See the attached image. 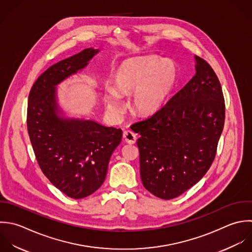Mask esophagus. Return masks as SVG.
Returning <instances> with one entry per match:
<instances>
[{
    "label": "esophagus",
    "mask_w": 252,
    "mask_h": 252,
    "mask_svg": "<svg viewBox=\"0 0 252 252\" xmlns=\"http://www.w3.org/2000/svg\"><path fill=\"white\" fill-rule=\"evenodd\" d=\"M123 137L125 139V141L128 144H134L135 141H136V136L135 134L131 131V130H126L124 131V134H123Z\"/></svg>",
    "instance_id": "34e87169"
}]
</instances>
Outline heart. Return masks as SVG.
<instances>
[{"mask_svg": "<svg viewBox=\"0 0 252 252\" xmlns=\"http://www.w3.org/2000/svg\"><path fill=\"white\" fill-rule=\"evenodd\" d=\"M179 75L177 63L171 59L156 56L126 60L114 75V87L107 85L104 97L108 110L119 115L124 106L120 95L132 93L131 108L141 116H151L160 111L172 94Z\"/></svg>", "mask_w": 252, "mask_h": 252, "instance_id": "b5f03b06", "label": "heart"}]
</instances>
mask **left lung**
I'll use <instances>...</instances> for the list:
<instances>
[{
	"label": "left lung",
	"mask_w": 252,
	"mask_h": 252,
	"mask_svg": "<svg viewBox=\"0 0 252 252\" xmlns=\"http://www.w3.org/2000/svg\"><path fill=\"white\" fill-rule=\"evenodd\" d=\"M195 75L151 117L133 124L140 177L155 196L176 198L197 184L212 165L225 123L221 83L195 56Z\"/></svg>",
	"instance_id": "1"
}]
</instances>
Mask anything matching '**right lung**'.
<instances>
[{
  "label": "right lung",
  "mask_w": 252,
  "mask_h": 252,
  "mask_svg": "<svg viewBox=\"0 0 252 252\" xmlns=\"http://www.w3.org/2000/svg\"><path fill=\"white\" fill-rule=\"evenodd\" d=\"M99 52L87 48L45 70L34 82L27 107V129L40 169L62 192L73 199L95 192L104 183L121 128L92 120L63 117L57 85L84 68Z\"/></svg>",
  "instance_id": "obj_1"
}]
</instances>
